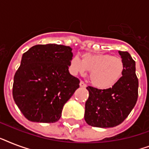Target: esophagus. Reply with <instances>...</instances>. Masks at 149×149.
Wrapping results in <instances>:
<instances>
[{
	"label": "esophagus",
	"mask_w": 149,
	"mask_h": 149,
	"mask_svg": "<svg viewBox=\"0 0 149 149\" xmlns=\"http://www.w3.org/2000/svg\"><path fill=\"white\" fill-rule=\"evenodd\" d=\"M79 86L80 87H86V84H84V81H80V83H79Z\"/></svg>",
	"instance_id": "1"
}]
</instances>
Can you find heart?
<instances>
[{
  "label": "heart",
  "mask_w": 149,
  "mask_h": 149,
  "mask_svg": "<svg viewBox=\"0 0 149 149\" xmlns=\"http://www.w3.org/2000/svg\"><path fill=\"white\" fill-rule=\"evenodd\" d=\"M72 74L84 75L90 71L89 79L93 86L107 89L114 86L122 77L125 64L119 56L107 53H84L82 59L74 56L70 62Z\"/></svg>",
  "instance_id": "1"
}]
</instances>
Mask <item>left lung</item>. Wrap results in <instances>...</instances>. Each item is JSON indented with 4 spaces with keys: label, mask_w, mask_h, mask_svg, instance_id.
Returning a JSON list of instances; mask_svg holds the SVG:
<instances>
[{
    "label": "left lung",
    "mask_w": 149,
    "mask_h": 149,
    "mask_svg": "<svg viewBox=\"0 0 149 149\" xmlns=\"http://www.w3.org/2000/svg\"><path fill=\"white\" fill-rule=\"evenodd\" d=\"M125 64L122 77L111 88L100 90L87 86L84 119L91 126L113 127L125 120L138 100L139 80L135 62L127 52L118 51Z\"/></svg>",
    "instance_id": "obj_1"
}]
</instances>
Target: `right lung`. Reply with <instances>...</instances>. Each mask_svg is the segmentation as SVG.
<instances>
[{"instance_id":"add662e5","label":"right lung","mask_w":149,"mask_h":149,"mask_svg":"<svg viewBox=\"0 0 149 149\" xmlns=\"http://www.w3.org/2000/svg\"><path fill=\"white\" fill-rule=\"evenodd\" d=\"M73 54L70 46L36 45L22 55L15 72L13 98L30 121L55 123L63 106L79 87V80L69 72Z\"/></svg>"}]
</instances>
